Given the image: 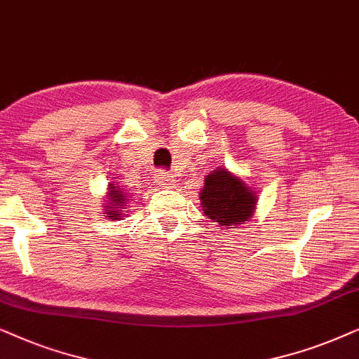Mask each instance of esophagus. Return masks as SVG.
I'll use <instances>...</instances> for the list:
<instances>
[{
    "instance_id": "obj_1",
    "label": "esophagus",
    "mask_w": 359,
    "mask_h": 359,
    "mask_svg": "<svg viewBox=\"0 0 359 359\" xmlns=\"http://www.w3.org/2000/svg\"><path fill=\"white\" fill-rule=\"evenodd\" d=\"M156 184L159 185V187H172L174 185V177L170 174H167L165 170H157L156 174Z\"/></svg>"
}]
</instances>
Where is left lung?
<instances>
[{"label": "left lung", "instance_id": "left-lung-1", "mask_svg": "<svg viewBox=\"0 0 359 359\" xmlns=\"http://www.w3.org/2000/svg\"><path fill=\"white\" fill-rule=\"evenodd\" d=\"M257 198V190L223 165L205 177V185L200 192L203 213L219 226L226 228H236L238 224L250 222L256 212Z\"/></svg>", "mask_w": 359, "mask_h": 359}]
</instances>
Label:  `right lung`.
I'll return each mask as SVG.
<instances>
[{
    "label": "right lung",
    "instance_id": "add662e5",
    "mask_svg": "<svg viewBox=\"0 0 359 359\" xmlns=\"http://www.w3.org/2000/svg\"><path fill=\"white\" fill-rule=\"evenodd\" d=\"M130 195H128L124 190L119 187L116 182H111L108 185L107 192V200L103 203V215L102 217H107L108 219H123L126 212H130L128 203H130Z\"/></svg>",
    "mask_w": 359,
    "mask_h": 359
}]
</instances>
